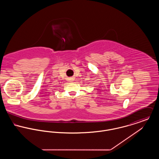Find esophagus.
I'll list each match as a JSON object with an SVG mask.
<instances>
[{"label": "esophagus", "mask_w": 159, "mask_h": 159, "mask_svg": "<svg viewBox=\"0 0 159 159\" xmlns=\"http://www.w3.org/2000/svg\"><path fill=\"white\" fill-rule=\"evenodd\" d=\"M73 78H72V77H70V78H68V81H70V82H71V81H73Z\"/></svg>", "instance_id": "34e87169"}]
</instances>
